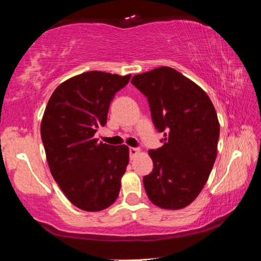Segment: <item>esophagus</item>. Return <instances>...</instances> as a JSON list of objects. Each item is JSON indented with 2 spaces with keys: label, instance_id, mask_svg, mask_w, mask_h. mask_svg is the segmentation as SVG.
I'll return each mask as SVG.
<instances>
[{
  "label": "esophagus",
  "instance_id": "34e87169",
  "mask_svg": "<svg viewBox=\"0 0 261 261\" xmlns=\"http://www.w3.org/2000/svg\"><path fill=\"white\" fill-rule=\"evenodd\" d=\"M129 153H130V159L132 160V159H134L137 154L139 153V149L138 148H135V147H130L129 148Z\"/></svg>",
  "mask_w": 261,
  "mask_h": 261
}]
</instances>
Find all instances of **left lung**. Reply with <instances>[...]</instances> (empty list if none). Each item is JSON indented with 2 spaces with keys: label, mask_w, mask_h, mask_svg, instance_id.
<instances>
[{
  "label": "left lung",
  "mask_w": 261,
  "mask_h": 261,
  "mask_svg": "<svg viewBox=\"0 0 261 261\" xmlns=\"http://www.w3.org/2000/svg\"><path fill=\"white\" fill-rule=\"evenodd\" d=\"M131 83L147 96L163 146L151 149L153 171L144 177L148 199L165 210H180L204 188L218 154L220 124L208 95L169 67L136 74Z\"/></svg>",
  "instance_id": "left-lung-1"
}]
</instances>
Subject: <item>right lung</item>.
<instances>
[{"label":"right lung","mask_w":261,"mask_h":261,"mask_svg":"<svg viewBox=\"0 0 261 261\" xmlns=\"http://www.w3.org/2000/svg\"><path fill=\"white\" fill-rule=\"evenodd\" d=\"M130 77L102 71L78 74L56 87L43 113L41 139L50 173L83 211L106 210L120 193L129 147L99 143L94 135L107 123L110 101Z\"/></svg>","instance_id":"1"}]
</instances>
